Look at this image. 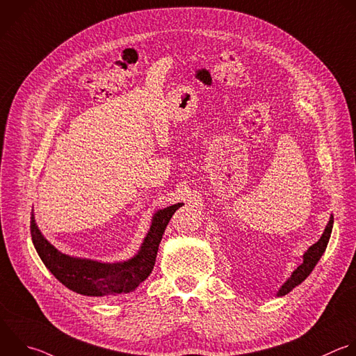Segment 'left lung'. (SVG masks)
I'll list each match as a JSON object with an SVG mask.
<instances>
[{
    "label": "left lung",
    "instance_id": "1",
    "mask_svg": "<svg viewBox=\"0 0 356 356\" xmlns=\"http://www.w3.org/2000/svg\"><path fill=\"white\" fill-rule=\"evenodd\" d=\"M332 223H334V218L331 215L330 220H328V223H327V226H325V229L321 234V238L305 252L303 263L292 273V275L286 280V282L280 288V291L277 292V296H285L286 293H289L295 286L302 284L310 275V273L313 271V268L318 263L320 257L325 252V248L328 245L330 236H331V230H332Z\"/></svg>",
    "mask_w": 356,
    "mask_h": 356
}]
</instances>
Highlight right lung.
<instances>
[{
    "label": "right lung",
    "instance_id": "right-lung-1",
    "mask_svg": "<svg viewBox=\"0 0 356 356\" xmlns=\"http://www.w3.org/2000/svg\"><path fill=\"white\" fill-rule=\"evenodd\" d=\"M181 205L184 204L179 202L156 211L141 249L133 259L123 263H100L63 254L42 234L33 212L31 216L32 242L43 264L68 289L96 298L129 293L136 291L152 273L163 232L172 215Z\"/></svg>",
    "mask_w": 356,
    "mask_h": 356
}]
</instances>
